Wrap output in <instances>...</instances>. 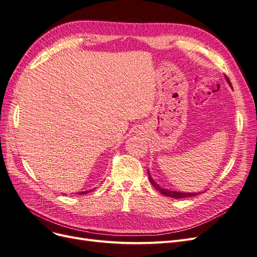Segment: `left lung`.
I'll return each mask as SVG.
<instances>
[{
	"label": "left lung",
	"instance_id": "1",
	"mask_svg": "<svg viewBox=\"0 0 257 257\" xmlns=\"http://www.w3.org/2000/svg\"><path fill=\"white\" fill-rule=\"evenodd\" d=\"M226 80L228 81V83L230 84V82H229V79L227 78L226 77ZM148 176H149V180H150V182H151V184L154 186L155 189H157L161 194H163V195L164 196H167V197H173V198H176V199H178V198H185V197H191V196H196V195H198L199 193H182V192H176V191H169V190H167V189H163V188H161V186L155 182L153 179H152V177L150 176V173L148 172Z\"/></svg>",
	"mask_w": 257,
	"mask_h": 257
}]
</instances>
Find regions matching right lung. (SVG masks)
<instances>
[{
  "mask_svg": "<svg viewBox=\"0 0 257 257\" xmlns=\"http://www.w3.org/2000/svg\"><path fill=\"white\" fill-rule=\"evenodd\" d=\"M89 192H91V191H84V192H80V193H78L79 195H81V194H87V193H89Z\"/></svg>",
  "mask_w": 257,
  "mask_h": 257,
  "instance_id": "right-lung-1",
  "label": "right lung"
}]
</instances>
